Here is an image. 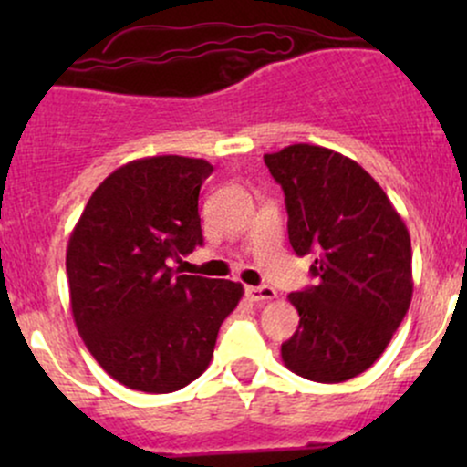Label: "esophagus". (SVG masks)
<instances>
[{
  "label": "esophagus",
  "instance_id": "34e87169",
  "mask_svg": "<svg viewBox=\"0 0 467 467\" xmlns=\"http://www.w3.org/2000/svg\"><path fill=\"white\" fill-rule=\"evenodd\" d=\"M245 294H248L250 301H254V303H265V301H272V298H276V289L267 287V285L248 287L245 289Z\"/></svg>",
  "mask_w": 467,
  "mask_h": 467
}]
</instances>
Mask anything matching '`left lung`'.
Wrapping results in <instances>:
<instances>
[{
	"label": "left lung",
	"mask_w": 467,
	"mask_h": 467,
	"mask_svg": "<svg viewBox=\"0 0 467 467\" xmlns=\"http://www.w3.org/2000/svg\"><path fill=\"white\" fill-rule=\"evenodd\" d=\"M264 160L285 192L289 244L298 256H316V285L287 296L301 323L281 358L301 378L345 382L382 356L409 312V228L382 186L347 155L301 142Z\"/></svg>",
	"instance_id": "left-lung-1"
}]
</instances>
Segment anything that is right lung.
Here are the masks:
<instances>
[{"label": "right lung", "instance_id": "obj_1", "mask_svg": "<svg viewBox=\"0 0 467 467\" xmlns=\"http://www.w3.org/2000/svg\"><path fill=\"white\" fill-rule=\"evenodd\" d=\"M211 173V162L184 155L122 164L69 234L74 323L94 360L127 389L173 393L200 378L244 296L241 283L169 267L202 245L197 200Z\"/></svg>", "mask_w": 467, "mask_h": 467}]
</instances>
